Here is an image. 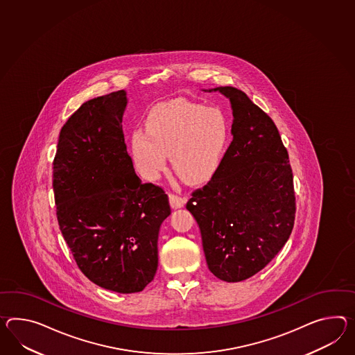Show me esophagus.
Returning a JSON list of instances; mask_svg holds the SVG:
<instances>
[{
  "label": "esophagus",
  "instance_id": "1",
  "mask_svg": "<svg viewBox=\"0 0 355 355\" xmlns=\"http://www.w3.org/2000/svg\"><path fill=\"white\" fill-rule=\"evenodd\" d=\"M169 201H171L172 208L178 209L182 208V207H184V204H186L187 199H186L184 196L177 195V193H169Z\"/></svg>",
  "mask_w": 355,
  "mask_h": 355
}]
</instances>
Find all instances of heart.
I'll list each match as a JSON object with an SVG mask.
<instances>
[{
    "instance_id": "b5f03b06",
    "label": "heart",
    "mask_w": 355,
    "mask_h": 355,
    "mask_svg": "<svg viewBox=\"0 0 355 355\" xmlns=\"http://www.w3.org/2000/svg\"><path fill=\"white\" fill-rule=\"evenodd\" d=\"M145 125L146 130L130 133V150L147 180L159 178L168 155L174 171L189 183L208 181L222 164L230 123L220 109L174 100L153 107Z\"/></svg>"
}]
</instances>
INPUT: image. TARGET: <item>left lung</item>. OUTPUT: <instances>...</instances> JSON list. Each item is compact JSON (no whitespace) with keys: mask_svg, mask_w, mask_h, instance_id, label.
<instances>
[{"mask_svg":"<svg viewBox=\"0 0 355 355\" xmlns=\"http://www.w3.org/2000/svg\"><path fill=\"white\" fill-rule=\"evenodd\" d=\"M230 98L234 139L211 180L186 208L196 219L210 272L240 282L264 268L294 227L293 169L276 124L245 92L216 87Z\"/></svg>","mask_w":355,"mask_h":355,"instance_id":"left-lung-1","label":"left lung"}]
</instances>
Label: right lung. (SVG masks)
Masks as SVG:
<instances>
[{
	"label": "right lung",
	"instance_id": "1",
	"mask_svg": "<svg viewBox=\"0 0 355 355\" xmlns=\"http://www.w3.org/2000/svg\"><path fill=\"white\" fill-rule=\"evenodd\" d=\"M124 89L88 100L61 128L53 159L56 216L83 275L119 294L139 293L155 276L168 195L142 183L121 128Z\"/></svg>",
	"mask_w": 355,
	"mask_h": 355
}]
</instances>
